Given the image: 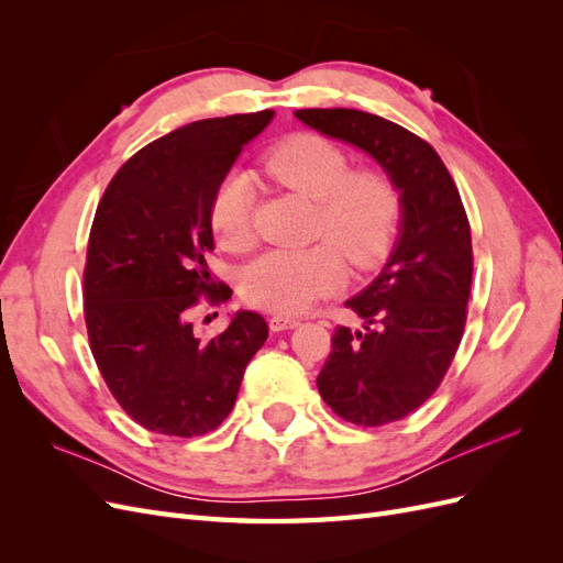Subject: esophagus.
I'll use <instances>...</instances> for the list:
<instances>
[{
	"mask_svg": "<svg viewBox=\"0 0 563 563\" xmlns=\"http://www.w3.org/2000/svg\"><path fill=\"white\" fill-rule=\"evenodd\" d=\"M298 319H294V317H282V314H275V317H269V329L275 331V333H279V331H288V329H296L298 327Z\"/></svg>",
	"mask_w": 563,
	"mask_h": 563,
	"instance_id": "34e87169",
	"label": "esophagus"
}]
</instances>
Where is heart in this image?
<instances>
[{
    "label": "heart",
    "mask_w": 563,
    "mask_h": 563,
    "mask_svg": "<svg viewBox=\"0 0 563 563\" xmlns=\"http://www.w3.org/2000/svg\"><path fill=\"white\" fill-rule=\"evenodd\" d=\"M261 172L275 185L314 201L312 236L305 249H269L240 275L249 305L298 314L345 284L347 261L356 269L380 265L395 246L401 192L376 166L350 168V155L329 135L300 131L277 141L261 157ZM255 187L246 174H232L216 187L209 225L218 244L242 253L253 246Z\"/></svg>",
    "instance_id": "b5f03b06"
}]
</instances>
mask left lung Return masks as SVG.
Listing matches in <instances>:
<instances>
[{
    "instance_id": "obj_1",
    "label": "left lung",
    "mask_w": 563,
    "mask_h": 563,
    "mask_svg": "<svg viewBox=\"0 0 563 563\" xmlns=\"http://www.w3.org/2000/svg\"><path fill=\"white\" fill-rule=\"evenodd\" d=\"M300 122L376 159L401 192V234L380 275L345 308L317 387L333 413L378 428L406 418L444 380L463 340L472 286L470 220L449 168L416 133L347 108L298 110Z\"/></svg>"
}]
</instances>
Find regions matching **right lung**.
<instances>
[{"label":"right lung","mask_w":563,"mask_h":563,"mask_svg":"<svg viewBox=\"0 0 563 563\" xmlns=\"http://www.w3.org/2000/svg\"><path fill=\"white\" fill-rule=\"evenodd\" d=\"M272 117H213L162 135L119 168L96 209L84 265L89 347L117 404L150 432L216 430L267 340L255 312H236L211 340L195 338L190 314L232 296L207 265L209 203Z\"/></svg>","instance_id":"1"}]
</instances>
